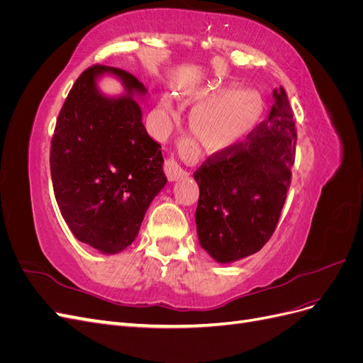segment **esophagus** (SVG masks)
<instances>
[{
	"label": "esophagus",
	"instance_id": "obj_1",
	"mask_svg": "<svg viewBox=\"0 0 363 363\" xmlns=\"http://www.w3.org/2000/svg\"><path fill=\"white\" fill-rule=\"evenodd\" d=\"M164 172H167V177L169 182L180 180L188 175V172H186L177 163V160H174V159H168L167 162H164Z\"/></svg>",
	"mask_w": 363,
	"mask_h": 363
}]
</instances>
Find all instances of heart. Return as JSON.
<instances>
[{"mask_svg": "<svg viewBox=\"0 0 363 363\" xmlns=\"http://www.w3.org/2000/svg\"><path fill=\"white\" fill-rule=\"evenodd\" d=\"M192 131L208 152H228L251 135L265 112V98L252 87L223 84L203 91L195 98ZM160 107L174 115L169 96H162Z\"/></svg>", "mask_w": 363, "mask_h": 363, "instance_id": "heart-1", "label": "heart"}]
</instances>
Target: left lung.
Returning <instances> with one entry per match:
<instances>
[{"label": "left lung", "instance_id": "left-lung-1", "mask_svg": "<svg viewBox=\"0 0 363 363\" xmlns=\"http://www.w3.org/2000/svg\"><path fill=\"white\" fill-rule=\"evenodd\" d=\"M244 144L216 152L194 172L200 186L195 212L201 248L219 263L257 252L272 236L286 201L296 131L286 91Z\"/></svg>", "mask_w": 363, "mask_h": 363}]
</instances>
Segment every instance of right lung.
<instances>
[{
    "label": "right lung",
    "instance_id": "1",
    "mask_svg": "<svg viewBox=\"0 0 363 363\" xmlns=\"http://www.w3.org/2000/svg\"><path fill=\"white\" fill-rule=\"evenodd\" d=\"M112 74L125 92L108 97L97 80ZM147 87L127 71L87 68L65 100L50 167L60 213L74 236L103 255L136 239L145 212L167 184L160 145L142 124Z\"/></svg>",
    "mask_w": 363,
    "mask_h": 363
}]
</instances>
